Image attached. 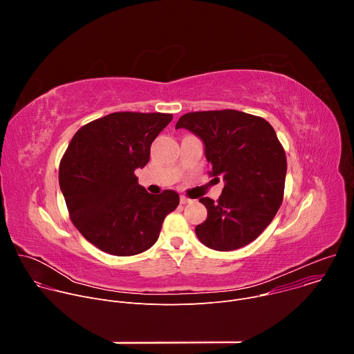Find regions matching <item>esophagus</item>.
Masks as SVG:
<instances>
[{
    "label": "esophagus",
    "mask_w": 354,
    "mask_h": 354,
    "mask_svg": "<svg viewBox=\"0 0 354 354\" xmlns=\"http://www.w3.org/2000/svg\"><path fill=\"white\" fill-rule=\"evenodd\" d=\"M190 198L189 197H186V196H180V205H187V203H190Z\"/></svg>",
    "instance_id": "1"
}]
</instances>
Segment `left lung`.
Wrapping results in <instances>:
<instances>
[{
  "label": "left lung",
  "instance_id": "8db88e82",
  "mask_svg": "<svg viewBox=\"0 0 354 354\" xmlns=\"http://www.w3.org/2000/svg\"><path fill=\"white\" fill-rule=\"evenodd\" d=\"M175 129L203 141L210 176L224 180L216 203L198 198L207 209L206 221L194 230L200 242L224 252L255 241L283 201L287 161L274 129L262 118L231 109L186 113Z\"/></svg>",
  "mask_w": 354,
  "mask_h": 354
}]
</instances>
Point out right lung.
I'll return each mask as SVG.
<instances>
[{"instance_id": "obj_1", "label": "right lung", "mask_w": 354, "mask_h": 354, "mask_svg": "<svg viewBox=\"0 0 354 354\" xmlns=\"http://www.w3.org/2000/svg\"><path fill=\"white\" fill-rule=\"evenodd\" d=\"M172 115L118 112L82 126L59 169L70 217L100 250L131 257L153 246L179 194H151L134 175L149 161V148Z\"/></svg>"}]
</instances>
